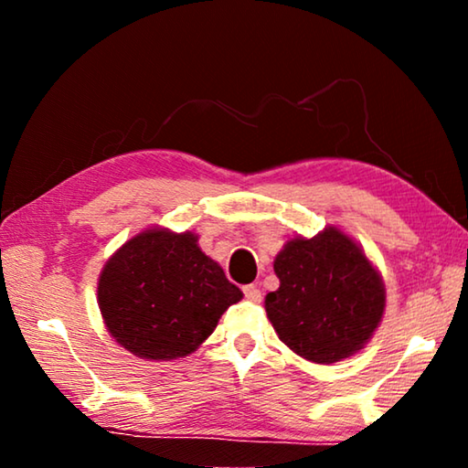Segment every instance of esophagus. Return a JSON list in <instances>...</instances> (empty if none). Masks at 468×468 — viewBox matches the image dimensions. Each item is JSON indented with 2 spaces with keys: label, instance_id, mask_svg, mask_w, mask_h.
Returning a JSON list of instances; mask_svg holds the SVG:
<instances>
[{
  "label": "esophagus",
  "instance_id": "esophagus-1",
  "mask_svg": "<svg viewBox=\"0 0 468 468\" xmlns=\"http://www.w3.org/2000/svg\"><path fill=\"white\" fill-rule=\"evenodd\" d=\"M243 295L248 297L250 301H253V303H258V301L262 299V291L258 289V284H245V287H243Z\"/></svg>",
  "mask_w": 468,
  "mask_h": 468
}]
</instances>
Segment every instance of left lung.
Instances as JSON below:
<instances>
[{
    "mask_svg": "<svg viewBox=\"0 0 468 468\" xmlns=\"http://www.w3.org/2000/svg\"><path fill=\"white\" fill-rule=\"evenodd\" d=\"M274 272L281 287L266 295L268 320L282 343L307 361L328 366L351 357L382 320V276L336 227L284 243Z\"/></svg>",
    "mask_w": 468,
    "mask_h": 468,
    "instance_id": "1",
    "label": "left lung"
}]
</instances>
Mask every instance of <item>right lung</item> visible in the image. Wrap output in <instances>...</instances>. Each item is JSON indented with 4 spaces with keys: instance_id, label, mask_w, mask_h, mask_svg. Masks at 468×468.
<instances>
[{
    "instance_id": "obj_1",
    "label": "right lung",
    "mask_w": 468,
    "mask_h": 468,
    "mask_svg": "<svg viewBox=\"0 0 468 468\" xmlns=\"http://www.w3.org/2000/svg\"><path fill=\"white\" fill-rule=\"evenodd\" d=\"M241 297L189 231H142L109 258L99 276V307L109 335L142 359L194 353Z\"/></svg>"
}]
</instances>
